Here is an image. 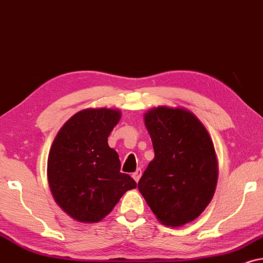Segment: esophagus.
<instances>
[{
  "mask_svg": "<svg viewBox=\"0 0 263 263\" xmlns=\"http://www.w3.org/2000/svg\"><path fill=\"white\" fill-rule=\"evenodd\" d=\"M141 176H142V170H141V168H138V170L136 171L135 173H132V178H134L136 183H138V180H139V178H141Z\"/></svg>",
  "mask_w": 263,
  "mask_h": 263,
  "instance_id": "1",
  "label": "esophagus"
}]
</instances>
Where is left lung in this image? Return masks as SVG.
<instances>
[{
    "instance_id": "obj_1",
    "label": "left lung",
    "mask_w": 263,
    "mask_h": 263,
    "mask_svg": "<svg viewBox=\"0 0 263 263\" xmlns=\"http://www.w3.org/2000/svg\"><path fill=\"white\" fill-rule=\"evenodd\" d=\"M144 120L155 157L138 190L163 225L183 226L198 218L214 195V145L202 122L183 108H154Z\"/></svg>"
}]
</instances>
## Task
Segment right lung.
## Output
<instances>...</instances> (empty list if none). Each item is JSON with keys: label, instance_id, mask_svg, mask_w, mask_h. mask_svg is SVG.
<instances>
[{"label": "right lung", "instance_id": "right-lung-1", "mask_svg": "<svg viewBox=\"0 0 263 263\" xmlns=\"http://www.w3.org/2000/svg\"><path fill=\"white\" fill-rule=\"evenodd\" d=\"M120 111L85 109L62 126L49 152L48 180L64 211L82 222H99L113 211L127 190L137 186L120 172L118 153L108 136L120 120Z\"/></svg>", "mask_w": 263, "mask_h": 263}]
</instances>
